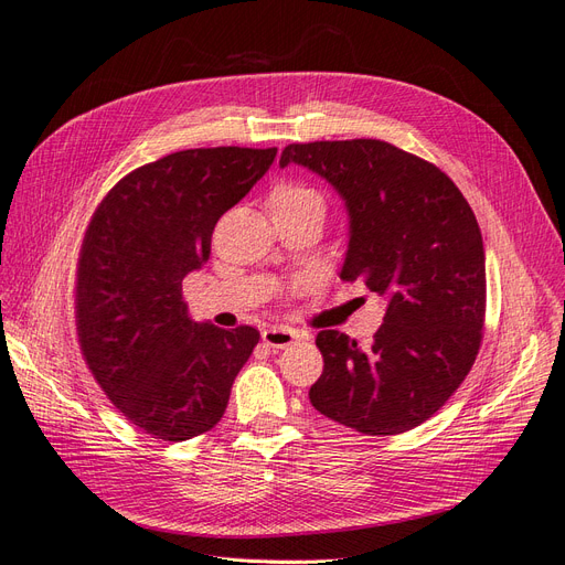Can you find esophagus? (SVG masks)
Instances as JSON below:
<instances>
[{
  "label": "esophagus",
  "mask_w": 565,
  "mask_h": 565,
  "mask_svg": "<svg viewBox=\"0 0 565 565\" xmlns=\"http://www.w3.org/2000/svg\"><path fill=\"white\" fill-rule=\"evenodd\" d=\"M296 340H298V331L288 329V326H269L267 331H263V342L271 350H284Z\"/></svg>",
  "instance_id": "1"
}]
</instances>
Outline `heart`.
Returning <instances> with one entry per match:
<instances>
[{
  "instance_id": "b5f03b06",
  "label": "heart",
  "mask_w": 565,
  "mask_h": 565,
  "mask_svg": "<svg viewBox=\"0 0 565 565\" xmlns=\"http://www.w3.org/2000/svg\"><path fill=\"white\" fill-rule=\"evenodd\" d=\"M267 209L269 213H286V215H298V213H317L326 215V196L319 188L302 183V180H284L271 188L267 196Z\"/></svg>"
}]
</instances>
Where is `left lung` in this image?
Segmentation results:
<instances>
[{
	"label": "left lung",
	"instance_id": "obj_1",
	"mask_svg": "<svg viewBox=\"0 0 565 565\" xmlns=\"http://www.w3.org/2000/svg\"><path fill=\"white\" fill-rule=\"evenodd\" d=\"M290 161L312 169L350 211L340 277L387 298L371 348L321 331L323 373L309 402L371 436L408 431L462 385L483 340L486 256L477 215L431 161L375 138L294 142Z\"/></svg>",
	"mask_w": 565,
	"mask_h": 565
}]
</instances>
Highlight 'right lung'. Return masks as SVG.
Wrapping results in <instances>:
<instances>
[{
    "label": "right lung",
    "mask_w": 565,
    "mask_h": 565,
    "mask_svg": "<svg viewBox=\"0 0 565 565\" xmlns=\"http://www.w3.org/2000/svg\"><path fill=\"white\" fill-rule=\"evenodd\" d=\"M277 148L180 150L126 173L84 232L75 326L113 406L161 441L213 429L260 333L196 323L183 279L211 253L221 215L258 183Z\"/></svg>",
    "instance_id": "right-lung-1"
}]
</instances>
